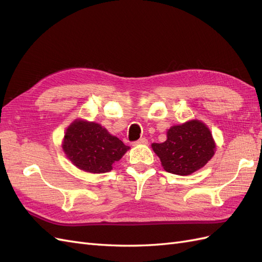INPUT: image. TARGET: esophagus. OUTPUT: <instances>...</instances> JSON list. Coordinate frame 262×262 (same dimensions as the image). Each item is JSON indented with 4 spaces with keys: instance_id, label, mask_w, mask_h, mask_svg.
<instances>
[{
    "instance_id": "esophagus-1",
    "label": "esophagus",
    "mask_w": 262,
    "mask_h": 262,
    "mask_svg": "<svg viewBox=\"0 0 262 262\" xmlns=\"http://www.w3.org/2000/svg\"><path fill=\"white\" fill-rule=\"evenodd\" d=\"M145 144H147V140H146L145 138H142V139H140V140H138V141H136V142H133V143H132L133 146L145 145Z\"/></svg>"
}]
</instances>
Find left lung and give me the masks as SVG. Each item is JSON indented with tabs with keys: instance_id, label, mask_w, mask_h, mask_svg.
Here are the masks:
<instances>
[{
	"instance_id": "1",
	"label": "left lung",
	"mask_w": 262,
	"mask_h": 262,
	"mask_svg": "<svg viewBox=\"0 0 262 262\" xmlns=\"http://www.w3.org/2000/svg\"><path fill=\"white\" fill-rule=\"evenodd\" d=\"M152 148L166 171L188 176L211 160L216 145L208 125L192 119L170 126L167 140L163 143H153Z\"/></svg>"
}]
</instances>
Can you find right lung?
<instances>
[{
	"label": "right lung",
	"mask_w": 262,
	"mask_h": 262,
	"mask_svg": "<svg viewBox=\"0 0 262 262\" xmlns=\"http://www.w3.org/2000/svg\"><path fill=\"white\" fill-rule=\"evenodd\" d=\"M62 148L78 169L92 173L108 172L130 147L112 136L99 123L75 119L66 131Z\"/></svg>",
	"instance_id": "1"
}]
</instances>
